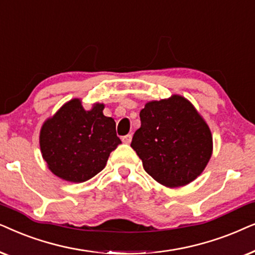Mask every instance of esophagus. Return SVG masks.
I'll use <instances>...</instances> for the list:
<instances>
[{
	"label": "esophagus",
	"instance_id": "obj_1",
	"mask_svg": "<svg viewBox=\"0 0 255 255\" xmlns=\"http://www.w3.org/2000/svg\"><path fill=\"white\" fill-rule=\"evenodd\" d=\"M130 141H131V135L130 134H127V135H125V136H122V142H124V143L129 144Z\"/></svg>",
	"mask_w": 255,
	"mask_h": 255
}]
</instances>
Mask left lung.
<instances>
[{"label":"left lung","mask_w":255,"mask_h":255,"mask_svg":"<svg viewBox=\"0 0 255 255\" xmlns=\"http://www.w3.org/2000/svg\"><path fill=\"white\" fill-rule=\"evenodd\" d=\"M140 119L130 147L155 181L178 188L202 174L212 154L211 131L185 98L147 103Z\"/></svg>","instance_id":"left-lung-1"}]
</instances>
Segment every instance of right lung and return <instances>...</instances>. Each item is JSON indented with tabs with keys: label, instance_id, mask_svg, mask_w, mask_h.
Here are the masks:
<instances>
[{
	"label": "right lung",
	"instance_id": "add662e5",
	"mask_svg": "<svg viewBox=\"0 0 255 255\" xmlns=\"http://www.w3.org/2000/svg\"><path fill=\"white\" fill-rule=\"evenodd\" d=\"M104 105L85 111L79 99L66 103L40 130L43 158L54 175L69 182L92 178L106 165L110 154L121 140L115 121L105 117Z\"/></svg>",
	"mask_w": 255,
	"mask_h": 255
}]
</instances>
